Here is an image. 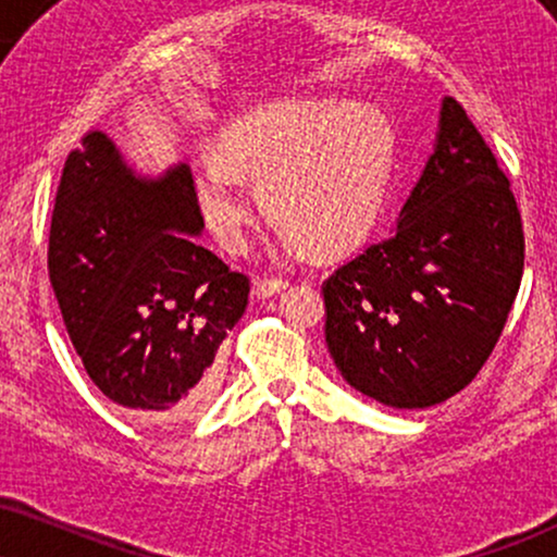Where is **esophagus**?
Segmentation results:
<instances>
[{
    "mask_svg": "<svg viewBox=\"0 0 557 557\" xmlns=\"http://www.w3.org/2000/svg\"><path fill=\"white\" fill-rule=\"evenodd\" d=\"M284 286H289V278H281V276H260L256 281V294L258 297H271V294H276L284 289Z\"/></svg>",
    "mask_w": 557,
    "mask_h": 557,
    "instance_id": "esophagus-1",
    "label": "esophagus"
}]
</instances>
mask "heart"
<instances>
[{
	"label": "heart",
	"mask_w": 557,
	"mask_h": 557,
	"mask_svg": "<svg viewBox=\"0 0 557 557\" xmlns=\"http://www.w3.org/2000/svg\"><path fill=\"white\" fill-rule=\"evenodd\" d=\"M393 154V132L374 108L333 98L276 102L226 126L219 160L196 162L198 203L219 243L239 250L252 216L239 177L260 183L265 214L292 245L335 256L374 226Z\"/></svg>",
	"instance_id": "b5f03b06"
}]
</instances>
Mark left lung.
Here are the masks:
<instances>
[{
  "label": "left lung",
  "instance_id": "8db88e82",
  "mask_svg": "<svg viewBox=\"0 0 557 557\" xmlns=\"http://www.w3.org/2000/svg\"><path fill=\"white\" fill-rule=\"evenodd\" d=\"M524 271L511 183L455 98L397 226L322 284L325 343L351 387L429 408L475 380Z\"/></svg>",
  "mask_w": 557,
  "mask_h": 557
}]
</instances>
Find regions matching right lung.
Wrapping results in <instances>:
<instances>
[{
    "label": "right lung",
    "mask_w": 557,
    "mask_h": 557,
    "mask_svg": "<svg viewBox=\"0 0 557 557\" xmlns=\"http://www.w3.org/2000/svg\"><path fill=\"white\" fill-rule=\"evenodd\" d=\"M194 173L136 177L89 132L61 170L48 278L85 372L108 400L181 423L209 400L216 351L247 307L250 278L198 243Z\"/></svg>",
    "instance_id": "obj_1"
}]
</instances>
